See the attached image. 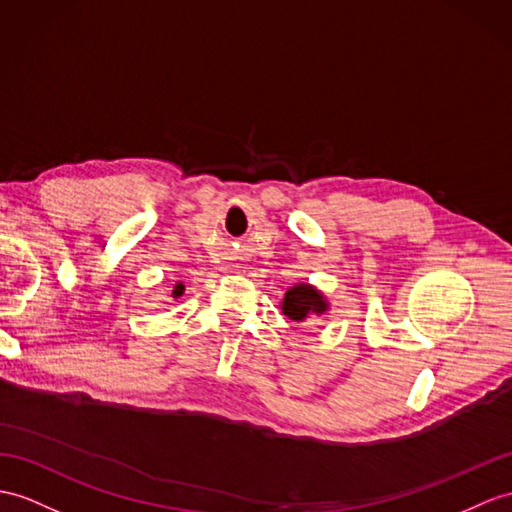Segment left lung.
<instances>
[{"instance_id":"1","label":"left lung","mask_w":512,"mask_h":512,"mask_svg":"<svg viewBox=\"0 0 512 512\" xmlns=\"http://www.w3.org/2000/svg\"><path fill=\"white\" fill-rule=\"evenodd\" d=\"M326 310V297L310 284L291 286L282 299V313L293 321H308L313 315H323Z\"/></svg>"}]
</instances>
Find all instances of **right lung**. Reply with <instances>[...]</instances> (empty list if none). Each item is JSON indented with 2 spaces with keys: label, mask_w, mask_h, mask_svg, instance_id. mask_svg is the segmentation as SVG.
Masks as SVG:
<instances>
[{
  "label": "right lung",
  "mask_w": 512,
  "mask_h": 512,
  "mask_svg": "<svg viewBox=\"0 0 512 512\" xmlns=\"http://www.w3.org/2000/svg\"><path fill=\"white\" fill-rule=\"evenodd\" d=\"M184 291V284H176V289H173V297H180Z\"/></svg>",
  "instance_id": "1"
}]
</instances>
